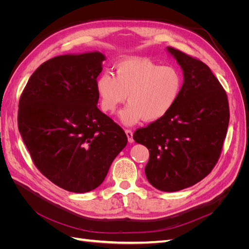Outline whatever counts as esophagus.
<instances>
[{
	"label": "esophagus",
	"mask_w": 249,
	"mask_h": 249,
	"mask_svg": "<svg viewBox=\"0 0 249 249\" xmlns=\"http://www.w3.org/2000/svg\"><path fill=\"white\" fill-rule=\"evenodd\" d=\"M125 135L127 137V140H129L130 143H133L134 142V139H133V132L131 130H125Z\"/></svg>",
	"instance_id": "esophagus-1"
}]
</instances>
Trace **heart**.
I'll use <instances>...</instances> for the list:
<instances>
[{"label":"heart","instance_id":"1","mask_svg":"<svg viewBox=\"0 0 249 249\" xmlns=\"http://www.w3.org/2000/svg\"><path fill=\"white\" fill-rule=\"evenodd\" d=\"M182 87L183 77L177 67L141 58L118 62L115 77L105 72L95 82L105 112H114L127 95L130 103L118 114L124 125H134L142 119L155 122L166 115L176 105Z\"/></svg>","mask_w":249,"mask_h":249}]
</instances>
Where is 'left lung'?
I'll return each mask as SVG.
<instances>
[{
    "label": "left lung",
    "instance_id": "1",
    "mask_svg": "<svg viewBox=\"0 0 249 249\" xmlns=\"http://www.w3.org/2000/svg\"><path fill=\"white\" fill-rule=\"evenodd\" d=\"M183 71L182 91L162 118L134 133L146 146L149 184L165 192L179 191L206 178L216 165L230 122L228 96L209 66L167 47Z\"/></svg>",
    "mask_w": 249,
    "mask_h": 249
}]
</instances>
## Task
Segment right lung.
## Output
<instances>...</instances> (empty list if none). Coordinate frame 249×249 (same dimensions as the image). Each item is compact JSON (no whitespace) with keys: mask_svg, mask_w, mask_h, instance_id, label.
Returning <instances> with one entry per match:
<instances>
[{"mask_svg":"<svg viewBox=\"0 0 249 249\" xmlns=\"http://www.w3.org/2000/svg\"><path fill=\"white\" fill-rule=\"evenodd\" d=\"M104 54H66L42 63L30 77L18 105V130L35 166L64 190L99 187L126 135L96 107V78Z\"/></svg>","mask_w":249,"mask_h":249,"instance_id":"1","label":"right lung"}]
</instances>
